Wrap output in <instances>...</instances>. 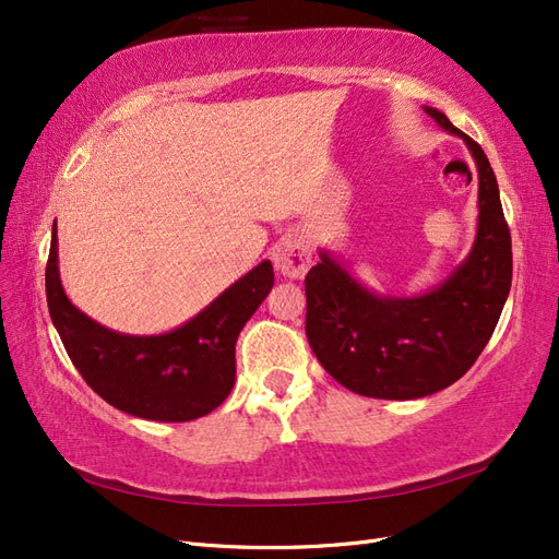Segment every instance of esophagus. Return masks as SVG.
<instances>
[{"label":"esophagus","mask_w":559,"mask_h":559,"mask_svg":"<svg viewBox=\"0 0 559 559\" xmlns=\"http://www.w3.org/2000/svg\"><path fill=\"white\" fill-rule=\"evenodd\" d=\"M273 263L284 277L298 280L308 273V267L312 263V249L302 235L292 233L277 242L273 251Z\"/></svg>","instance_id":"esophagus-1"}]
</instances>
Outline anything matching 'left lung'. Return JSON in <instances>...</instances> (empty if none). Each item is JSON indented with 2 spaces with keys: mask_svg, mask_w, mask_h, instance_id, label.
Listing matches in <instances>:
<instances>
[{
  "mask_svg": "<svg viewBox=\"0 0 559 559\" xmlns=\"http://www.w3.org/2000/svg\"><path fill=\"white\" fill-rule=\"evenodd\" d=\"M427 114L460 134L478 165V235L468 259L419 298H380L329 253L306 275V333L326 373L370 399H421L476 364L511 292V230L485 151L438 109Z\"/></svg>",
  "mask_w": 559,
  "mask_h": 559,
  "instance_id": "left-lung-1",
  "label": "left lung"
}]
</instances>
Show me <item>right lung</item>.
I'll use <instances>...</instances> for the list:
<instances>
[{
	"label": "right lung",
	"instance_id": "obj_1",
	"mask_svg": "<svg viewBox=\"0 0 559 559\" xmlns=\"http://www.w3.org/2000/svg\"><path fill=\"white\" fill-rule=\"evenodd\" d=\"M273 282V265L263 261L183 326L126 335L99 326L64 296L56 228L46 263L48 312L81 378L114 408L154 421L198 419L226 401L235 384V343Z\"/></svg>",
	"mask_w": 559,
	"mask_h": 559
}]
</instances>
